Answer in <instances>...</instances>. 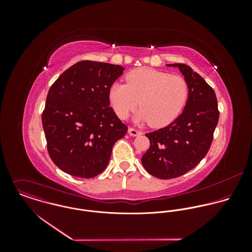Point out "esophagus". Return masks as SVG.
Listing matches in <instances>:
<instances>
[{
  "instance_id": "1",
  "label": "esophagus",
  "mask_w": 252,
  "mask_h": 252,
  "mask_svg": "<svg viewBox=\"0 0 252 252\" xmlns=\"http://www.w3.org/2000/svg\"><path fill=\"white\" fill-rule=\"evenodd\" d=\"M128 133H129L130 136H133V137H137V136L142 135V132L139 131V130H137V129H135V128H129Z\"/></svg>"
}]
</instances>
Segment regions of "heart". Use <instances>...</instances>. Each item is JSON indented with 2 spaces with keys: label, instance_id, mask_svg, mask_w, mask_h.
Segmentation results:
<instances>
[{
  "label": "heart",
  "instance_id": "1",
  "mask_svg": "<svg viewBox=\"0 0 252 252\" xmlns=\"http://www.w3.org/2000/svg\"><path fill=\"white\" fill-rule=\"evenodd\" d=\"M126 82H114L108 91L111 107L120 119H126L140 102L142 109L134 121L164 127L180 115L188 100L189 86L180 75L141 68L129 72Z\"/></svg>",
  "mask_w": 252,
  "mask_h": 252
}]
</instances>
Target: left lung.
Masks as SVG:
<instances>
[{"mask_svg": "<svg viewBox=\"0 0 252 252\" xmlns=\"http://www.w3.org/2000/svg\"><path fill=\"white\" fill-rule=\"evenodd\" d=\"M179 68L189 86V96L180 116L168 126L145 134L150 146L142 157L144 169L161 180L180 177L196 167L208 153L218 123L215 90L185 64Z\"/></svg>", "mask_w": 252, "mask_h": 252, "instance_id": "8db88e82", "label": "left lung"}]
</instances>
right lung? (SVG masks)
<instances>
[{"instance_id":"add662e5","label":"right lung","mask_w":252,"mask_h":252,"mask_svg":"<svg viewBox=\"0 0 252 252\" xmlns=\"http://www.w3.org/2000/svg\"><path fill=\"white\" fill-rule=\"evenodd\" d=\"M123 71L119 65L85 60L51 85L41 121L48 154L63 172L91 179L107 168L113 144L128 131L108 97Z\"/></svg>"}]
</instances>
